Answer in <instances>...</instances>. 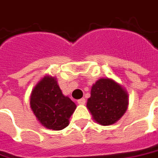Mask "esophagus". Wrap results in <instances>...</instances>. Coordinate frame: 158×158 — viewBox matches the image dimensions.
Returning <instances> with one entry per match:
<instances>
[{"label":"esophagus","instance_id":"obj_1","mask_svg":"<svg viewBox=\"0 0 158 158\" xmlns=\"http://www.w3.org/2000/svg\"><path fill=\"white\" fill-rule=\"evenodd\" d=\"M78 103H79V105H84L85 103V100L84 98L79 99V100H78Z\"/></svg>","mask_w":158,"mask_h":158}]
</instances>
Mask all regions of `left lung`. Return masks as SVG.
<instances>
[{
	"mask_svg": "<svg viewBox=\"0 0 158 158\" xmlns=\"http://www.w3.org/2000/svg\"><path fill=\"white\" fill-rule=\"evenodd\" d=\"M86 106L97 123L111 125L127 110L128 94L114 80L101 79L93 85Z\"/></svg>",
	"mask_w": 158,
	"mask_h": 158,
	"instance_id": "1",
	"label": "left lung"
}]
</instances>
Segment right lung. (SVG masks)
I'll return each instance as SVG.
<instances>
[{"label": "right lung", "instance_id": "right-lung-1", "mask_svg": "<svg viewBox=\"0 0 158 158\" xmlns=\"http://www.w3.org/2000/svg\"><path fill=\"white\" fill-rule=\"evenodd\" d=\"M30 106L43 126L53 130L67 127L76 108L73 101L63 94L56 79L50 76L41 79L33 89Z\"/></svg>", "mask_w": 158, "mask_h": 158}]
</instances>
